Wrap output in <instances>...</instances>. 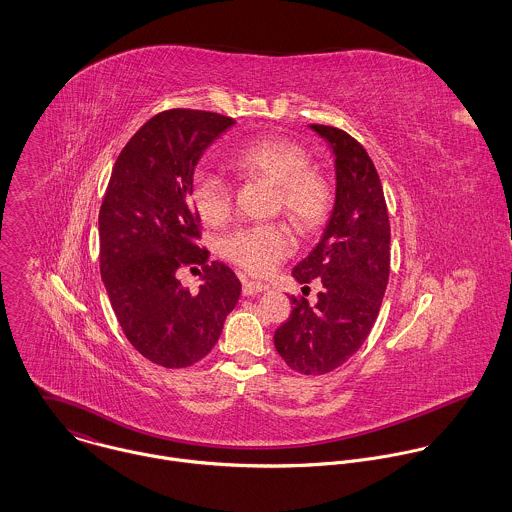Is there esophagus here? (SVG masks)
<instances>
[{"label":"esophagus","mask_w":512,"mask_h":512,"mask_svg":"<svg viewBox=\"0 0 512 512\" xmlns=\"http://www.w3.org/2000/svg\"><path fill=\"white\" fill-rule=\"evenodd\" d=\"M266 290H268V286L260 284V282H244V286H242L244 295H256V293L266 292Z\"/></svg>","instance_id":"34e87169"}]
</instances>
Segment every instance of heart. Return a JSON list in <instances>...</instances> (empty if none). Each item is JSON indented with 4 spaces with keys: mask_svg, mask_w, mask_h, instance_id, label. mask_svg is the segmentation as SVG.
Listing matches in <instances>:
<instances>
[{
    "mask_svg": "<svg viewBox=\"0 0 512 512\" xmlns=\"http://www.w3.org/2000/svg\"><path fill=\"white\" fill-rule=\"evenodd\" d=\"M232 167L246 177L264 179L276 187L278 207L301 230L317 228L329 213L331 189L327 179L307 167V151L288 138H264L238 147ZM197 215L209 224L228 219L232 189L226 177L211 167H199L191 179ZM293 252L292 232L282 224H258L232 232L222 240V254L250 274H268Z\"/></svg>",
    "mask_w": 512,
    "mask_h": 512,
    "instance_id": "heart-1",
    "label": "heart"
}]
</instances>
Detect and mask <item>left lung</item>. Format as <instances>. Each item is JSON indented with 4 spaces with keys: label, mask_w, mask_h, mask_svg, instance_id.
<instances>
[{
    "label": "left lung",
    "mask_w": 512,
    "mask_h": 512,
    "mask_svg": "<svg viewBox=\"0 0 512 512\" xmlns=\"http://www.w3.org/2000/svg\"><path fill=\"white\" fill-rule=\"evenodd\" d=\"M309 128L333 153L335 203L319 242L292 276L299 284L319 280L321 292L315 305L292 297V315L274 333V345L293 370L325 374L361 349L378 317L390 274V222L365 147L339 128Z\"/></svg>",
    "instance_id": "8db88e82"
}]
</instances>
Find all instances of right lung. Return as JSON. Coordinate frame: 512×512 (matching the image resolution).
I'll list each match as a JSON object with an SVG mask.
<instances>
[{"label": "right lung", "mask_w": 512, "mask_h": 512, "mask_svg": "<svg viewBox=\"0 0 512 512\" xmlns=\"http://www.w3.org/2000/svg\"><path fill=\"white\" fill-rule=\"evenodd\" d=\"M232 118L203 110L153 116L118 155L102 201L100 274L128 341L155 365L183 368L211 353L240 282L195 244L199 217L191 201L195 167ZM203 263L204 284L185 291L181 265Z\"/></svg>", "instance_id": "1"}]
</instances>
